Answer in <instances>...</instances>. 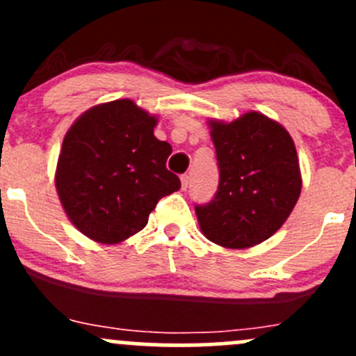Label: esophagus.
<instances>
[{
  "instance_id": "esophagus-1",
  "label": "esophagus",
  "mask_w": 356,
  "mask_h": 356,
  "mask_svg": "<svg viewBox=\"0 0 356 356\" xmlns=\"http://www.w3.org/2000/svg\"><path fill=\"white\" fill-rule=\"evenodd\" d=\"M181 184H182V189H188L189 188V184H191V175H188V174H184L181 177Z\"/></svg>"
}]
</instances>
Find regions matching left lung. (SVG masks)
Instances as JSON below:
<instances>
[{"label":"left lung","instance_id":"8db88e82","mask_svg":"<svg viewBox=\"0 0 356 356\" xmlns=\"http://www.w3.org/2000/svg\"><path fill=\"white\" fill-rule=\"evenodd\" d=\"M218 160V191L196 204L208 241L227 249L264 242L286 222L302 189L293 140L282 124L259 112L234 122L209 121Z\"/></svg>","mask_w":356,"mask_h":356}]
</instances>
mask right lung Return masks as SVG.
<instances>
[{
  "label": "right lung",
  "instance_id": "add662e5",
  "mask_svg": "<svg viewBox=\"0 0 356 356\" xmlns=\"http://www.w3.org/2000/svg\"><path fill=\"white\" fill-rule=\"evenodd\" d=\"M155 126L156 118L122 99L83 112L66 133L56 189L71 223L92 241H126L181 188L165 167L172 147L156 140Z\"/></svg>",
  "mask_w": 356,
  "mask_h": 356
}]
</instances>
